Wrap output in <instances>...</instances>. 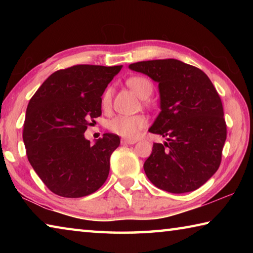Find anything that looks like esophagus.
Segmentation results:
<instances>
[{
  "instance_id": "1",
  "label": "esophagus",
  "mask_w": 253,
  "mask_h": 253,
  "mask_svg": "<svg viewBox=\"0 0 253 253\" xmlns=\"http://www.w3.org/2000/svg\"><path fill=\"white\" fill-rule=\"evenodd\" d=\"M136 140L135 139H126V138H123L122 139V144L123 145H132L135 144Z\"/></svg>"
}]
</instances>
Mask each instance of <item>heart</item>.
I'll list each match as a JSON object with an SVG mask.
<instances>
[{"mask_svg":"<svg viewBox=\"0 0 253 253\" xmlns=\"http://www.w3.org/2000/svg\"><path fill=\"white\" fill-rule=\"evenodd\" d=\"M128 87L142 99H147L153 92V84L144 77H131L126 81ZM111 88H107L101 96V107L108 109L111 104ZM146 126V121L142 116H117L111 119L108 128L114 134L125 138H135L139 131Z\"/></svg>","mask_w":253,"mask_h":253,"instance_id":"1","label":"heart"}]
</instances>
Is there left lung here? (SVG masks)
I'll list each match as a JSON object with an SVG mask.
<instances>
[{
    "instance_id": "8db88e82",
    "label": "left lung",
    "mask_w": 253,
    "mask_h": 253,
    "mask_svg": "<svg viewBox=\"0 0 253 253\" xmlns=\"http://www.w3.org/2000/svg\"><path fill=\"white\" fill-rule=\"evenodd\" d=\"M129 69L158 83L161 113L148 131L166 137L144 163L147 177L169 193L202 186L221 164L226 124L221 98L199 68L176 59L140 61Z\"/></svg>"
}]
</instances>
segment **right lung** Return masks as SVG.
<instances>
[{"label": "right lung", "instance_id": "1", "mask_svg": "<svg viewBox=\"0 0 253 253\" xmlns=\"http://www.w3.org/2000/svg\"><path fill=\"white\" fill-rule=\"evenodd\" d=\"M122 66L77 65L53 72L30 99L23 142L30 164L54 194L83 198L109 174L121 139L106 132L95 144L84 138L101 115V96Z\"/></svg>", "mask_w": 253, "mask_h": 253}]
</instances>
